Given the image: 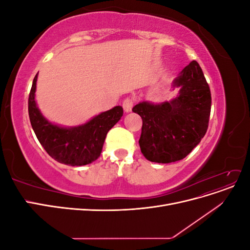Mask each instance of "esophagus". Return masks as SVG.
<instances>
[{
  "mask_svg": "<svg viewBox=\"0 0 250 250\" xmlns=\"http://www.w3.org/2000/svg\"><path fill=\"white\" fill-rule=\"evenodd\" d=\"M132 106H133V100L131 99V98H126V99H124V101H123V108H124V110L126 112L131 111Z\"/></svg>",
  "mask_w": 250,
  "mask_h": 250,
  "instance_id": "obj_1",
  "label": "esophagus"
}]
</instances>
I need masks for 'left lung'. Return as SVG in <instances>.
I'll list each match as a JSON object with an SVG mask.
<instances>
[{
  "mask_svg": "<svg viewBox=\"0 0 250 250\" xmlns=\"http://www.w3.org/2000/svg\"><path fill=\"white\" fill-rule=\"evenodd\" d=\"M179 95L169 102H140L132 108L143 120L139 141L148 161L169 164L185 158L206 134L211 97L199 63L193 60L173 81Z\"/></svg>",
  "mask_w": 250,
  "mask_h": 250,
  "instance_id": "left-lung-1",
  "label": "left lung"
}]
</instances>
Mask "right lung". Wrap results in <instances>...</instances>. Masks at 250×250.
<instances>
[{
  "mask_svg": "<svg viewBox=\"0 0 250 250\" xmlns=\"http://www.w3.org/2000/svg\"><path fill=\"white\" fill-rule=\"evenodd\" d=\"M37 73L29 94L28 111L37 140L47 153L60 164L84 166L100 156L107 132L123 116L122 106L101 112L87 123L76 127H60L44 118L35 102Z\"/></svg>",
  "mask_w": 250,
  "mask_h": 250,
  "instance_id": "right-lung-1",
  "label": "right lung"
}]
</instances>
